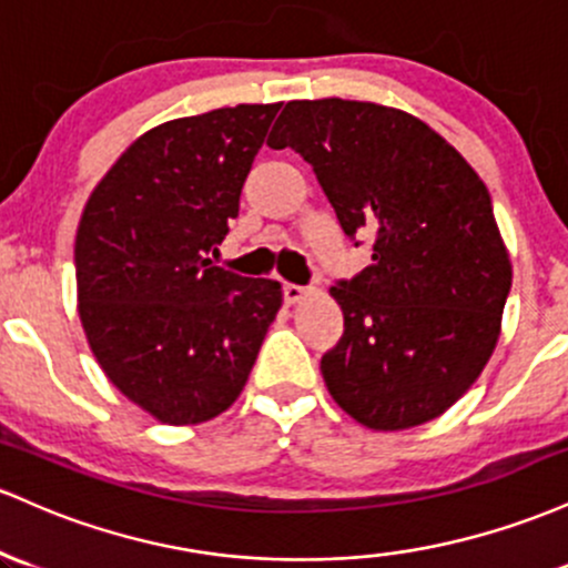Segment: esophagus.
I'll list each match as a JSON object with an SVG mask.
<instances>
[{
    "label": "esophagus",
    "instance_id": "1",
    "mask_svg": "<svg viewBox=\"0 0 568 568\" xmlns=\"http://www.w3.org/2000/svg\"><path fill=\"white\" fill-rule=\"evenodd\" d=\"M305 295H308V290L305 286H297V284H284V301L290 305L305 301Z\"/></svg>",
    "mask_w": 568,
    "mask_h": 568
}]
</instances>
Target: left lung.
<instances>
[{"label": "left lung", "mask_w": 568, "mask_h": 568, "mask_svg": "<svg viewBox=\"0 0 568 568\" xmlns=\"http://www.w3.org/2000/svg\"><path fill=\"white\" fill-rule=\"evenodd\" d=\"M267 146L314 165L348 239L373 263L333 286L346 333L322 356L354 422L399 432L473 388L501 335L513 263L475 169L424 120L375 101H290Z\"/></svg>", "instance_id": "8db88e82"}]
</instances>
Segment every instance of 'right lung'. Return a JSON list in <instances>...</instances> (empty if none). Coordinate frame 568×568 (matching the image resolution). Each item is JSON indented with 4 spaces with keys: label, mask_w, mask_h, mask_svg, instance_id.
I'll list each match as a JSON object with an SVG mask.
<instances>
[{
    "label": "right lung",
    "mask_w": 568,
    "mask_h": 568,
    "mask_svg": "<svg viewBox=\"0 0 568 568\" xmlns=\"http://www.w3.org/2000/svg\"><path fill=\"white\" fill-rule=\"evenodd\" d=\"M282 104L222 106L155 125L95 184L74 265L88 346L155 422H212L244 392L282 284L206 257L239 216L254 155Z\"/></svg>",
    "instance_id": "right-lung-1"
}]
</instances>
